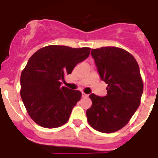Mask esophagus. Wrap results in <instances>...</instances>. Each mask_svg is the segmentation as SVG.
I'll return each instance as SVG.
<instances>
[{
	"instance_id": "esophagus-1",
	"label": "esophagus",
	"mask_w": 158,
	"mask_h": 158,
	"mask_svg": "<svg viewBox=\"0 0 158 158\" xmlns=\"http://www.w3.org/2000/svg\"><path fill=\"white\" fill-rule=\"evenodd\" d=\"M82 97H83V98H87V97H88V94L83 93V94H82Z\"/></svg>"
}]
</instances>
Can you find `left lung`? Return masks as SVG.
<instances>
[{"label":"left lung","mask_w":158,"mask_h":158,"mask_svg":"<svg viewBox=\"0 0 158 158\" xmlns=\"http://www.w3.org/2000/svg\"><path fill=\"white\" fill-rule=\"evenodd\" d=\"M90 54L108 86L106 96H89L92 105L86 112L87 121L99 132H115L128 123L140 105L143 83L139 66L132 55L116 47L92 49Z\"/></svg>","instance_id":"obj_1"}]
</instances>
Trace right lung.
Listing matches in <instances>:
<instances>
[{"label":"right lung","mask_w":158,"mask_h":158,"mask_svg":"<svg viewBox=\"0 0 158 158\" xmlns=\"http://www.w3.org/2000/svg\"><path fill=\"white\" fill-rule=\"evenodd\" d=\"M90 51V48L49 45L31 56L20 75V96L35 123L51 129L68 122L82 94L62 87L61 81L88 57Z\"/></svg>","instance_id":"right-lung-1"}]
</instances>
